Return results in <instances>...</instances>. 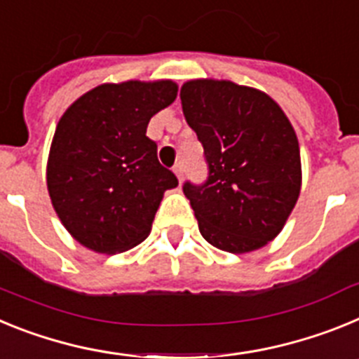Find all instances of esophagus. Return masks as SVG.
Masks as SVG:
<instances>
[{"label":"esophagus","instance_id":"1","mask_svg":"<svg viewBox=\"0 0 359 359\" xmlns=\"http://www.w3.org/2000/svg\"><path fill=\"white\" fill-rule=\"evenodd\" d=\"M174 174H176V177L177 180H180V183H182V180H183V163H176L174 165Z\"/></svg>","mask_w":359,"mask_h":359}]
</instances>
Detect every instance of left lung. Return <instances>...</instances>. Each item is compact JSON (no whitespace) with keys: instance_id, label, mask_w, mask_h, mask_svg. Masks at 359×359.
I'll list each match as a JSON object with an SVG mask.
<instances>
[{"instance_id":"1","label":"left lung","mask_w":359,"mask_h":359,"mask_svg":"<svg viewBox=\"0 0 359 359\" xmlns=\"http://www.w3.org/2000/svg\"><path fill=\"white\" fill-rule=\"evenodd\" d=\"M180 98L208 163L207 182L183 185L201 236L230 253L262 248L280 233L300 194L293 126L273 98L230 81H189Z\"/></svg>"}]
</instances>
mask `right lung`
Listing matches in <instances>:
<instances>
[{
	"label": "right lung",
	"instance_id": "1",
	"mask_svg": "<svg viewBox=\"0 0 359 359\" xmlns=\"http://www.w3.org/2000/svg\"><path fill=\"white\" fill-rule=\"evenodd\" d=\"M172 81L102 84L57 123L46 185L66 230L98 253L126 252L151 233L163 192L177 187L158 161L149 120L176 100Z\"/></svg>",
	"mask_w": 359,
	"mask_h": 359
}]
</instances>
